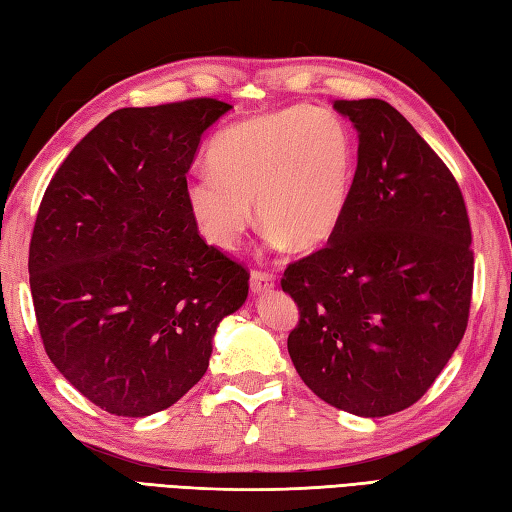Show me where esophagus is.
Instances as JSON below:
<instances>
[{
  "instance_id": "1",
  "label": "esophagus",
  "mask_w": 512,
  "mask_h": 512,
  "mask_svg": "<svg viewBox=\"0 0 512 512\" xmlns=\"http://www.w3.org/2000/svg\"><path fill=\"white\" fill-rule=\"evenodd\" d=\"M273 288H275L273 275L262 273V270H255V273L250 275V292H253V295H266V292H270Z\"/></svg>"
}]
</instances>
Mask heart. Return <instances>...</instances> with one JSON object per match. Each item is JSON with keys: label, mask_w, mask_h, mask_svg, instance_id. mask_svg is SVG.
<instances>
[{"label": "heart", "mask_w": 512, "mask_h": 512, "mask_svg": "<svg viewBox=\"0 0 512 512\" xmlns=\"http://www.w3.org/2000/svg\"><path fill=\"white\" fill-rule=\"evenodd\" d=\"M209 165L184 182V204L206 242L233 250L255 204L270 246L310 255L332 242L350 209L356 138L341 116L292 105L226 129Z\"/></svg>", "instance_id": "1"}]
</instances>
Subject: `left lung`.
Instances as JSON below:
<instances>
[{
	"label": "left lung",
	"instance_id": "obj_1",
	"mask_svg": "<svg viewBox=\"0 0 512 512\" xmlns=\"http://www.w3.org/2000/svg\"><path fill=\"white\" fill-rule=\"evenodd\" d=\"M332 107L358 136L354 193L330 246L281 279L299 308L288 354L328 405L383 418L420 400L458 350L471 308V224L451 171L396 107Z\"/></svg>",
	"mask_w": 512,
	"mask_h": 512
}]
</instances>
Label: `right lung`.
<instances>
[{
    "mask_svg": "<svg viewBox=\"0 0 512 512\" xmlns=\"http://www.w3.org/2000/svg\"><path fill=\"white\" fill-rule=\"evenodd\" d=\"M233 107H123L63 160L43 195L28 273L43 347L96 407L145 418L209 367L248 273L198 235L184 182L206 129Z\"/></svg>",
    "mask_w": 512,
    "mask_h": 512,
    "instance_id": "right-lung-1",
    "label": "right lung"
}]
</instances>
